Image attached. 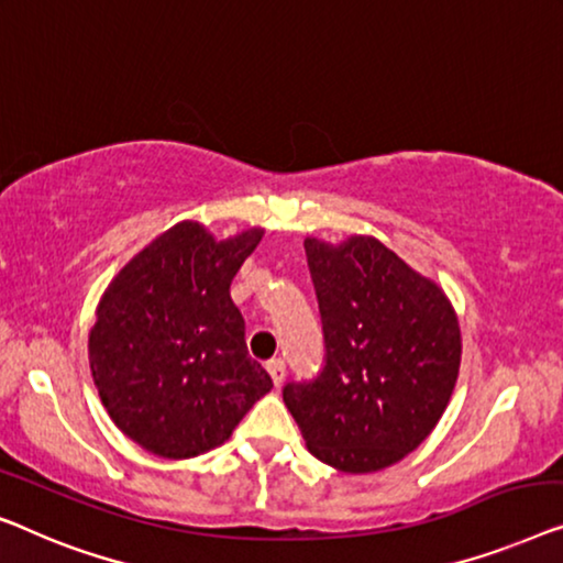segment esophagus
<instances>
[{"label":"esophagus","mask_w":563,"mask_h":563,"mask_svg":"<svg viewBox=\"0 0 563 563\" xmlns=\"http://www.w3.org/2000/svg\"><path fill=\"white\" fill-rule=\"evenodd\" d=\"M267 372H271L273 385H275V387H280V385H283V379H285V364H283V360H273V362H267Z\"/></svg>","instance_id":"34e87169"}]
</instances>
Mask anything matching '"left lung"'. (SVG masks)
<instances>
[{
	"instance_id": "obj_1",
	"label": "left lung",
	"mask_w": 563,
	"mask_h": 563,
	"mask_svg": "<svg viewBox=\"0 0 563 563\" xmlns=\"http://www.w3.org/2000/svg\"><path fill=\"white\" fill-rule=\"evenodd\" d=\"M327 339L313 383L283 400L319 462L346 474L398 464L437 429L459 377L462 331L437 280L367 234L303 242Z\"/></svg>"
}]
</instances>
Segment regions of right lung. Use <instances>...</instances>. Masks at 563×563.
Returning a JSON list of instances; mask_svg holds the SVG:
<instances>
[{"label":"right lung","mask_w":563,"mask_h":563,"mask_svg":"<svg viewBox=\"0 0 563 563\" xmlns=\"http://www.w3.org/2000/svg\"><path fill=\"white\" fill-rule=\"evenodd\" d=\"M263 227L217 240L178 221L114 275L89 331V364L117 429L161 459L224 443L273 379L250 360L229 296Z\"/></svg>","instance_id":"obj_1"}]
</instances>
